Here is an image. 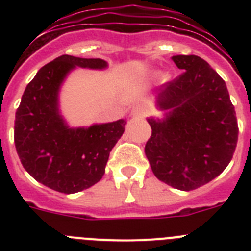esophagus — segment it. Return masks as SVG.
Instances as JSON below:
<instances>
[{"label": "esophagus", "instance_id": "34e87169", "mask_svg": "<svg viewBox=\"0 0 251 251\" xmlns=\"http://www.w3.org/2000/svg\"><path fill=\"white\" fill-rule=\"evenodd\" d=\"M145 114H146L145 106H143V105L133 106V109H132V115H133V117H138V118H141V117H143V115H145Z\"/></svg>", "mask_w": 251, "mask_h": 251}]
</instances>
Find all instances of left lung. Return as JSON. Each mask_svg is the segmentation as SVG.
I'll return each instance as SVG.
<instances>
[{"mask_svg": "<svg viewBox=\"0 0 251 251\" xmlns=\"http://www.w3.org/2000/svg\"><path fill=\"white\" fill-rule=\"evenodd\" d=\"M182 74L157 95L165 118H148L145 152L159 181L191 191L227 167L238 143V121L225 81L196 55H176Z\"/></svg>", "mask_w": 251, "mask_h": 251, "instance_id": "1", "label": "left lung"}]
</instances>
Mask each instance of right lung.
I'll list each match as a JSON object with an SVG mask.
<instances>
[{
  "label": "right lung",
  "mask_w": 251,
  "mask_h": 251,
  "mask_svg": "<svg viewBox=\"0 0 251 251\" xmlns=\"http://www.w3.org/2000/svg\"><path fill=\"white\" fill-rule=\"evenodd\" d=\"M105 69L101 59L61 55L40 69L26 86L15 119V146L22 166L37 182L75 194L99 182L109 153L124 133V119L70 128L59 110V92L75 68Z\"/></svg>",
  "instance_id": "1"
}]
</instances>
